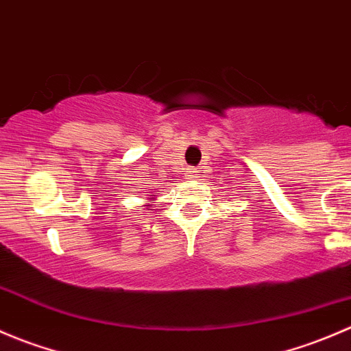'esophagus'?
<instances>
[{"label": "esophagus", "mask_w": 351, "mask_h": 351, "mask_svg": "<svg viewBox=\"0 0 351 351\" xmlns=\"http://www.w3.org/2000/svg\"><path fill=\"white\" fill-rule=\"evenodd\" d=\"M195 169H189V173H186V176H189V180H195Z\"/></svg>", "instance_id": "34e87169"}]
</instances>
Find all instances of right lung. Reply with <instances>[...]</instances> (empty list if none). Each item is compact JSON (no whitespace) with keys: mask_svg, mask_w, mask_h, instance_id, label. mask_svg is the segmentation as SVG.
<instances>
[{"mask_svg":"<svg viewBox=\"0 0 351 351\" xmlns=\"http://www.w3.org/2000/svg\"><path fill=\"white\" fill-rule=\"evenodd\" d=\"M149 200H154V198H153V197H149ZM146 207H151V204H147Z\"/></svg>","mask_w":351,"mask_h":351,"instance_id":"1","label":"right lung"}]
</instances>
